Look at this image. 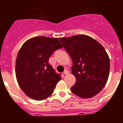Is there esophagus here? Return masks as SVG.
<instances>
[{"label": "esophagus", "instance_id": "obj_1", "mask_svg": "<svg viewBox=\"0 0 123 123\" xmlns=\"http://www.w3.org/2000/svg\"><path fill=\"white\" fill-rule=\"evenodd\" d=\"M63 74H65V75L68 74H69V71H68V70H67V69H65V71H63Z\"/></svg>", "mask_w": 123, "mask_h": 123}]
</instances>
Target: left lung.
I'll return each mask as SVG.
<instances>
[{"instance_id": "left-lung-1", "label": "left lung", "mask_w": 123, "mask_h": 123, "mask_svg": "<svg viewBox=\"0 0 123 123\" xmlns=\"http://www.w3.org/2000/svg\"><path fill=\"white\" fill-rule=\"evenodd\" d=\"M73 61L71 73L76 78L71 92L82 98L99 93L108 81L110 58L99 42L84 34L59 38Z\"/></svg>"}]
</instances>
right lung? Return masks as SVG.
Segmentation results:
<instances>
[{
	"label": "right lung",
	"instance_id": "add662e5",
	"mask_svg": "<svg viewBox=\"0 0 123 123\" xmlns=\"http://www.w3.org/2000/svg\"><path fill=\"white\" fill-rule=\"evenodd\" d=\"M62 47L58 38L45 36L32 37L23 44L17 55L15 74L27 96L42 100L53 94L61 76L49 63V59L54 51Z\"/></svg>",
	"mask_w": 123,
	"mask_h": 123
}]
</instances>
